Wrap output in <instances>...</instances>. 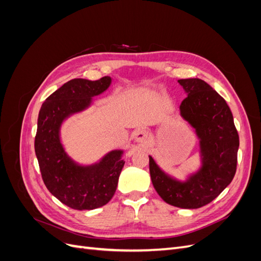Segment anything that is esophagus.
<instances>
[{
    "mask_svg": "<svg viewBox=\"0 0 261 261\" xmlns=\"http://www.w3.org/2000/svg\"><path fill=\"white\" fill-rule=\"evenodd\" d=\"M149 139V132L145 128L138 129L135 133V140L139 144H145L147 143V140Z\"/></svg>",
    "mask_w": 261,
    "mask_h": 261,
    "instance_id": "esophagus-1",
    "label": "esophagus"
}]
</instances>
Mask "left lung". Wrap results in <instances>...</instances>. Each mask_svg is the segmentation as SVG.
<instances>
[{
  "mask_svg": "<svg viewBox=\"0 0 261 261\" xmlns=\"http://www.w3.org/2000/svg\"><path fill=\"white\" fill-rule=\"evenodd\" d=\"M188 96L181 101L180 115L200 139L201 168L186 181L172 178L149 156L153 187L174 207L197 209L206 206L231 183L238 164L239 133L225 100L199 78L179 80Z\"/></svg>",
  "mask_w": 261,
  "mask_h": 261,
  "instance_id": "8db88e82",
  "label": "left lung"
}]
</instances>
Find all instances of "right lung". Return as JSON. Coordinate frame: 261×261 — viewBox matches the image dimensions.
<instances>
[{
  "label": "right lung",
  "mask_w": 261,
  "mask_h": 261,
  "mask_svg": "<svg viewBox=\"0 0 261 261\" xmlns=\"http://www.w3.org/2000/svg\"><path fill=\"white\" fill-rule=\"evenodd\" d=\"M110 84L109 76L93 82L75 78L46 98L39 112L35 151L43 183L62 203L76 210H92L111 200L125 161L122 150H114L99 163L76 164L61 144L60 127L67 116L88 108L92 97Z\"/></svg>",
  "instance_id": "1"
}]
</instances>
